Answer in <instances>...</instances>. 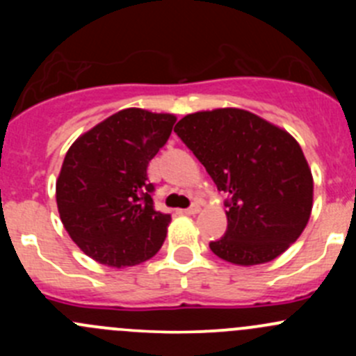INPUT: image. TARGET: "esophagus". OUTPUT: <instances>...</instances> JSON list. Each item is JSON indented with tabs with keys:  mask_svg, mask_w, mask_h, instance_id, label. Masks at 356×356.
I'll return each instance as SVG.
<instances>
[{
	"mask_svg": "<svg viewBox=\"0 0 356 356\" xmlns=\"http://www.w3.org/2000/svg\"><path fill=\"white\" fill-rule=\"evenodd\" d=\"M200 210H201V207L200 204H191V207L188 208V210H184V213L186 215H196V213H200Z\"/></svg>",
	"mask_w": 356,
	"mask_h": 356,
	"instance_id": "34e87169",
	"label": "esophagus"
}]
</instances>
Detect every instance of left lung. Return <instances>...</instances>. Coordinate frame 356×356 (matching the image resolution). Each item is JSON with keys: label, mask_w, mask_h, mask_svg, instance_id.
I'll return each instance as SVG.
<instances>
[{"label": "left lung", "mask_w": 356, "mask_h": 356, "mask_svg": "<svg viewBox=\"0 0 356 356\" xmlns=\"http://www.w3.org/2000/svg\"><path fill=\"white\" fill-rule=\"evenodd\" d=\"M174 131L231 196L227 232L210 243L218 258L267 264L300 238L314 207V177L288 131L241 108L189 113Z\"/></svg>", "instance_id": "obj_1"}]
</instances>
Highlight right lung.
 Returning a JSON list of instances; mask_svg holds the SVG:
<instances>
[{
	"mask_svg": "<svg viewBox=\"0 0 356 356\" xmlns=\"http://www.w3.org/2000/svg\"><path fill=\"white\" fill-rule=\"evenodd\" d=\"M177 117L143 108L110 115L68 148L56 179L62 224L81 251L108 267H134L155 257L170 213L153 207L148 165Z\"/></svg>",
	"mask_w": 356,
	"mask_h": 356,
	"instance_id": "right-lung-1",
	"label": "right lung"
}]
</instances>
